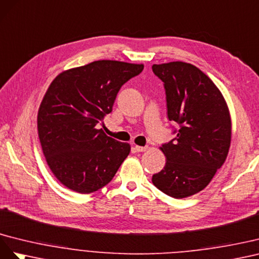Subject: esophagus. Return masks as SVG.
<instances>
[{"label":"esophagus","instance_id":"1","mask_svg":"<svg viewBox=\"0 0 259 259\" xmlns=\"http://www.w3.org/2000/svg\"><path fill=\"white\" fill-rule=\"evenodd\" d=\"M135 150L137 152H145L147 150V146H139V145H136L135 146Z\"/></svg>","mask_w":259,"mask_h":259}]
</instances>
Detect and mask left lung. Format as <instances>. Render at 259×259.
Instances as JSON below:
<instances>
[{
  "instance_id": "1",
  "label": "left lung",
  "mask_w": 259,
  "mask_h": 259,
  "mask_svg": "<svg viewBox=\"0 0 259 259\" xmlns=\"http://www.w3.org/2000/svg\"><path fill=\"white\" fill-rule=\"evenodd\" d=\"M166 92L168 119L179 124L176 138L162 144L164 169L152 177L155 187L175 198L198 193L224 165L231 142V118L216 84L194 65L154 64Z\"/></svg>"
}]
</instances>
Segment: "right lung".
<instances>
[{
  "instance_id": "1",
  "label": "right lung",
  "mask_w": 259,
  "mask_h": 259,
  "mask_svg": "<svg viewBox=\"0 0 259 259\" xmlns=\"http://www.w3.org/2000/svg\"><path fill=\"white\" fill-rule=\"evenodd\" d=\"M142 64L95 61L60 73L38 113V134L51 171L81 194L105 187L130 153L98 123L113 110L120 88L141 73Z\"/></svg>"
}]
</instances>
